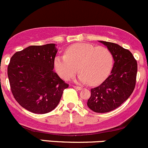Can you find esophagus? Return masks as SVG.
<instances>
[{
	"mask_svg": "<svg viewBox=\"0 0 148 148\" xmlns=\"http://www.w3.org/2000/svg\"><path fill=\"white\" fill-rule=\"evenodd\" d=\"M73 88H75V89L78 90H80L83 89V88H82V87L77 86V85H73Z\"/></svg>",
	"mask_w": 148,
	"mask_h": 148,
	"instance_id": "1",
	"label": "esophagus"
}]
</instances>
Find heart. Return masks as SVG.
<instances>
[{
	"label": "heart",
	"mask_w": 148,
	"mask_h": 148,
	"mask_svg": "<svg viewBox=\"0 0 148 148\" xmlns=\"http://www.w3.org/2000/svg\"><path fill=\"white\" fill-rule=\"evenodd\" d=\"M112 65L113 57L108 48L89 43L73 44L67 48L65 55L54 59V68L60 77L69 80L79 70L77 80L92 85L104 81Z\"/></svg>",
	"instance_id": "1"
}]
</instances>
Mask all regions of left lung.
Returning a JSON list of instances; mask_svg holds the SVG:
<instances>
[{
	"label": "left lung",
	"instance_id": "obj_1",
	"mask_svg": "<svg viewBox=\"0 0 148 148\" xmlns=\"http://www.w3.org/2000/svg\"><path fill=\"white\" fill-rule=\"evenodd\" d=\"M111 52L114 65L111 73L99 86L91 89L88 108L95 112L116 109L128 99L135 89L138 64L130 51L118 44L101 41Z\"/></svg>",
	"mask_w": 148,
	"mask_h": 148
}]
</instances>
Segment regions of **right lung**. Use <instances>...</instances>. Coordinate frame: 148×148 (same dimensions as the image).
<instances>
[{
  "label": "right lung",
  "instance_id": "add662e5",
  "mask_svg": "<svg viewBox=\"0 0 148 148\" xmlns=\"http://www.w3.org/2000/svg\"><path fill=\"white\" fill-rule=\"evenodd\" d=\"M56 44L31 45L18 51L8 66L10 89L16 101L33 113L55 109L68 84L53 71Z\"/></svg>",
  "mask_w": 148,
  "mask_h": 148
}]
</instances>
